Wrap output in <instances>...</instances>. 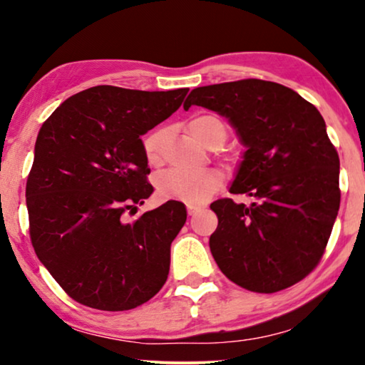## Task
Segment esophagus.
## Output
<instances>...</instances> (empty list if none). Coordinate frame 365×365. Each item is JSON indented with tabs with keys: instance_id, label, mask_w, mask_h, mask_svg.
<instances>
[{
	"instance_id": "esophagus-1",
	"label": "esophagus",
	"mask_w": 365,
	"mask_h": 365,
	"mask_svg": "<svg viewBox=\"0 0 365 365\" xmlns=\"http://www.w3.org/2000/svg\"><path fill=\"white\" fill-rule=\"evenodd\" d=\"M201 209H202L201 204H192V202L187 204V214H189V216H194V214L201 211Z\"/></svg>"
}]
</instances>
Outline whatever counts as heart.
Segmentation results:
<instances>
[{
    "mask_svg": "<svg viewBox=\"0 0 365 365\" xmlns=\"http://www.w3.org/2000/svg\"><path fill=\"white\" fill-rule=\"evenodd\" d=\"M189 131L204 146H211L214 143H224L227 136V128L221 119L212 114H199L189 123ZM164 143L166 133L163 129L149 133L143 139V151L146 161L156 166L163 161ZM221 173L207 169V171H181V169H169L156 179V189L159 196L166 199H179L186 202H204L221 187Z\"/></svg>",
    "mask_w": 365,
    "mask_h": 365,
    "instance_id": "obj_1",
    "label": "heart"
}]
</instances>
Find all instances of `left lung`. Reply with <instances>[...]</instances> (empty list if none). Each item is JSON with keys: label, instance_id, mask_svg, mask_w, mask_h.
Wrapping results in <instances>:
<instances>
[{"label": "left lung", "instance_id": "obj_1", "mask_svg": "<svg viewBox=\"0 0 365 365\" xmlns=\"http://www.w3.org/2000/svg\"><path fill=\"white\" fill-rule=\"evenodd\" d=\"M202 106L236 129L246 151L232 194L254 197L211 204L209 237L224 276L254 292L291 287L321 261L337 217L339 156L316 106L294 89L262 79L192 89L184 109Z\"/></svg>", "mask_w": 365, "mask_h": 365}]
</instances>
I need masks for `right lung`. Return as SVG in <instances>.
<instances>
[{
    "mask_svg": "<svg viewBox=\"0 0 365 365\" xmlns=\"http://www.w3.org/2000/svg\"><path fill=\"white\" fill-rule=\"evenodd\" d=\"M189 89L94 86L59 104L39 129L26 182L34 251L69 297L128 311L166 282L186 206L168 201L124 222L153 194L143 134L181 106Z\"/></svg>",
    "mask_w": 365,
    "mask_h": 365,
    "instance_id": "obj_1",
    "label": "right lung"
}]
</instances>
